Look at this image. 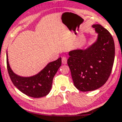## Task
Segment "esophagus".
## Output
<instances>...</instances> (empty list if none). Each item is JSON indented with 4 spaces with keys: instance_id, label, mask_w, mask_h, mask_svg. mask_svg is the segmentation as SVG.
<instances>
[{
    "instance_id": "34e87169",
    "label": "esophagus",
    "mask_w": 122,
    "mask_h": 122,
    "mask_svg": "<svg viewBox=\"0 0 122 122\" xmlns=\"http://www.w3.org/2000/svg\"><path fill=\"white\" fill-rule=\"evenodd\" d=\"M61 62L63 65H66L67 63V58L66 57H63L61 59Z\"/></svg>"
}]
</instances>
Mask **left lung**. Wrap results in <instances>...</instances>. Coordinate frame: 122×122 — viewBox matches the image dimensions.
<instances>
[{"label": "left lung", "mask_w": 122, "mask_h": 122, "mask_svg": "<svg viewBox=\"0 0 122 122\" xmlns=\"http://www.w3.org/2000/svg\"><path fill=\"white\" fill-rule=\"evenodd\" d=\"M92 27L98 34L97 40L86 49L69 52L67 65L75 87L81 91H91L102 86L112 72L115 55L113 37L100 24Z\"/></svg>", "instance_id": "8db88e82"}]
</instances>
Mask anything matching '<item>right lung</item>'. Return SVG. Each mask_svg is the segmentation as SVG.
Listing matches in <instances>:
<instances>
[{"label": "right lung", "instance_id": "right-lung-1", "mask_svg": "<svg viewBox=\"0 0 122 122\" xmlns=\"http://www.w3.org/2000/svg\"><path fill=\"white\" fill-rule=\"evenodd\" d=\"M6 63L8 73L14 85L29 97L40 98L50 92L54 76L61 65V58L59 57L56 61L49 63L37 74L29 77L21 76L13 72L8 61V53Z\"/></svg>", "mask_w": 122, "mask_h": 122}]
</instances>
